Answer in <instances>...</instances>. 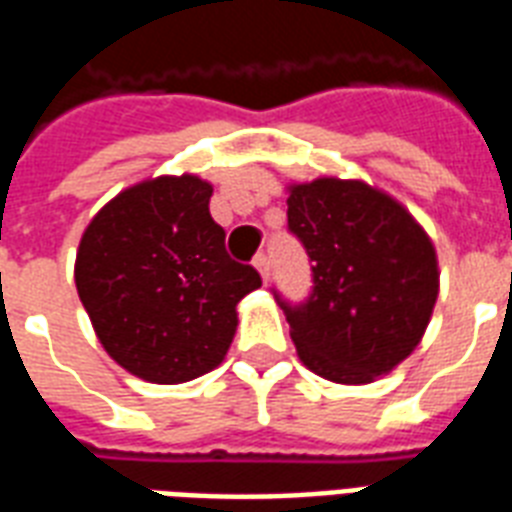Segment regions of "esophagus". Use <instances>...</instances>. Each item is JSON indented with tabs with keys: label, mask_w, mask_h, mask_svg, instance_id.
<instances>
[{
	"label": "esophagus",
	"mask_w": 512,
	"mask_h": 512,
	"mask_svg": "<svg viewBox=\"0 0 512 512\" xmlns=\"http://www.w3.org/2000/svg\"><path fill=\"white\" fill-rule=\"evenodd\" d=\"M253 267L259 269V275L267 280V277H269V256H267V253H256V259H253Z\"/></svg>",
	"instance_id": "34e87169"
}]
</instances>
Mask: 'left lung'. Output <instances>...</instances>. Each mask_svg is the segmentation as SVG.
Wrapping results in <instances>:
<instances>
[{
	"mask_svg": "<svg viewBox=\"0 0 512 512\" xmlns=\"http://www.w3.org/2000/svg\"><path fill=\"white\" fill-rule=\"evenodd\" d=\"M288 230L312 261V293L275 290L301 362L335 383H372L423 338L439 296L431 237L410 211L365 182L293 185Z\"/></svg>",
	"mask_w": 512,
	"mask_h": 512,
	"instance_id": "left-lung-1",
	"label": "left lung"
}]
</instances>
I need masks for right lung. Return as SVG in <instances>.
<instances>
[{
  "mask_svg": "<svg viewBox=\"0 0 512 512\" xmlns=\"http://www.w3.org/2000/svg\"><path fill=\"white\" fill-rule=\"evenodd\" d=\"M203 179H147L110 200L76 253V290L110 357L150 383H185L230 349L235 306L261 285L230 259Z\"/></svg>",
  "mask_w": 512,
  "mask_h": 512,
  "instance_id": "right-lung-1",
  "label": "right lung"
}]
</instances>
